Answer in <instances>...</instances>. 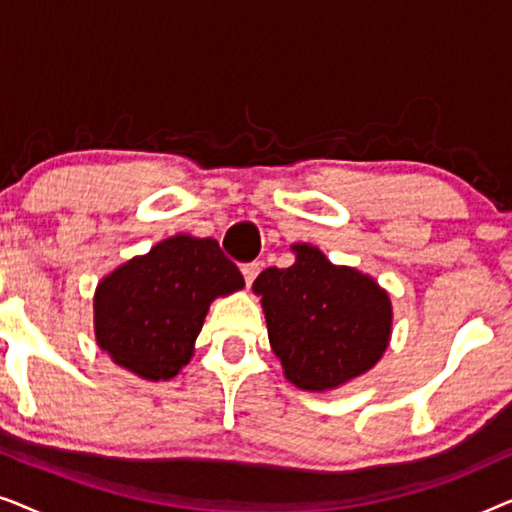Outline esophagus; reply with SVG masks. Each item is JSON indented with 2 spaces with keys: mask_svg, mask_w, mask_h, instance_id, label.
<instances>
[{
  "mask_svg": "<svg viewBox=\"0 0 512 512\" xmlns=\"http://www.w3.org/2000/svg\"><path fill=\"white\" fill-rule=\"evenodd\" d=\"M258 272H261V265H258V263L242 265V275H244V282H247V286L254 284V279L258 277Z\"/></svg>",
  "mask_w": 512,
  "mask_h": 512,
  "instance_id": "obj_1",
  "label": "esophagus"
}]
</instances>
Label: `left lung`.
<instances>
[{
    "label": "left lung",
    "instance_id": "1",
    "mask_svg": "<svg viewBox=\"0 0 512 512\" xmlns=\"http://www.w3.org/2000/svg\"><path fill=\"white\" fill-rule=\"evenodd\" d=\"M289 268L256 277L272 352L298 389L326 391L368 373L391 338L389 293L363 272L293 244Z\"/></svg>",
    "mask_w": 512,
    "mask_h": 512
}]
</instances>
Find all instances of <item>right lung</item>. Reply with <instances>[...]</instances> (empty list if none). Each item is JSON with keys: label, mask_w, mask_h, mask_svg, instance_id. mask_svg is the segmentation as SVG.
Segmentation results:
<instances>
[{"label": "right lung", "mask_w": 512, "mask_h": 512, "mask_svg": "<svg viewBox=\"0 0 512 512\" xmlns=\"http://www.w3.org/2000/svg\"><path fill=\"white\" fill-rule=\"evenodd\" d=\"M242 286V272L212 237H167L97 284L95 340L130 373L172 380L191 361L209 303Z\"/></svg>", "instance_id": "right-lung-1"}]
</instances>
